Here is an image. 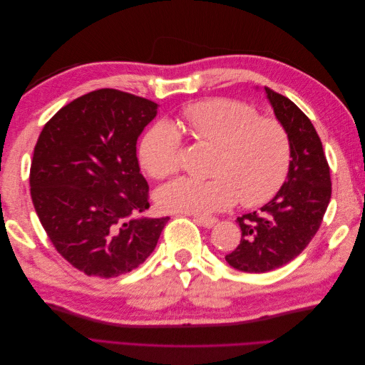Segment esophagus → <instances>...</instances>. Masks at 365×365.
Listing matches in <instances>:
<instances>
[{
  "instance_id": "obj_1",
  "label": "esophagus",
  "mask_w": 365,
  "mask_h": 365,
  "mask_svg": "<svg viewBox=\"0 0 365 365\" xmlns=\"http://www.w3.org/2000/svg\"><path fill=\"white\" fill-rule=\"evenodd\" d=\"M195 220L200 225L205 228H212L216 224V217H207V216H195Z\"/></svg>"
}]
</instances>
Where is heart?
Masks as SVG:
<instances>
[{"mask_svg": "<svg viewBox=\"0 0 365 365\" xmlns=\"http://www.w3.org/2000/svg\"><path fill=\"white\" fill-rule=\"evenodd\" d=\"M182 128L216 149L212 178H178L163 185L157 201L168 212L207 215L239 201L259 207L279 193L288 178L292 145L288 129L274 117L230 98H210L182 109ZM182 138L168 121L153 125L140 143V161L155 180L175 175L181 165Z\"/></svg>", "mask_w": 365, "mask_h": 365, "instance_id": "b5f03b06", "label": "heart"}]
</instances>
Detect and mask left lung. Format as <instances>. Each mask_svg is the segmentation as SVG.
I'll use <instances>...</instances> for the list:
<instances>
[{
  "label": "left lung",
  "instance_id": "left-lung-1",
  "mask_svg": "<svg viewBox=\"0 0 365 365\" xmlns=\"http://www.w3.org/2000/svg\"><path fill=\"white\" fill-rule=\"evenodd\" d=\"M264 91L275 117L289 132L292 160L279 193L259 212L237 217L240 244L225 260L251 274L269 272L294 260L317 235L332 195L329 163L312 121L288 97L268 86Z\"/></svg>",
  "mask_w": 365,
  "mask_h": 365
}]
</instances>
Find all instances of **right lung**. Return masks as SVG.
I'll return each mask as SVG.
<instances>
[{"mask_svg":"<svg viewBox=\"0 0 365 365\" xmlns=\"http://www.w3.org/2000/svg\"><path fill=\"white\" fill-rule=\"evenodd\" d=\"M145 97L102 88L74 98L43 126L30 193L53 247L76 269L111 279L138 268L169 217L149 208L137 140L157 115Z\"/></svg>","mask_w":365,"mask_h":365,"instance_id":"add662e5","label":"right lung"}]
</instances>
